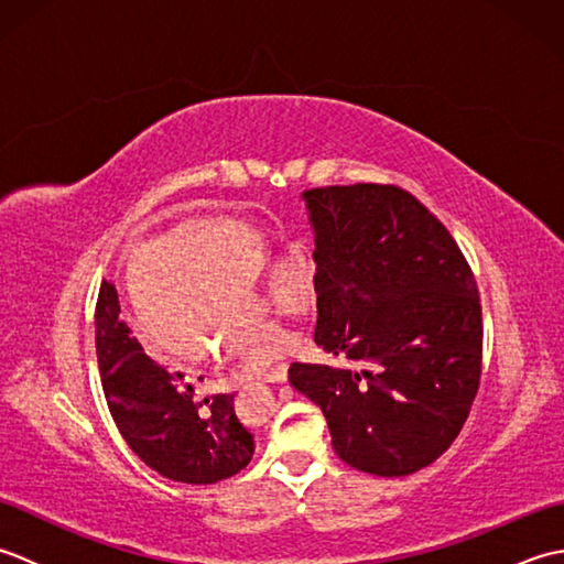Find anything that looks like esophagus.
Instances as JSON below:
<instances>
[{
  "mask_svg": "<svg viewBox=\"0 0 564 564\" xmlns=\"http://www.w3.org/2000/svg\"><path fill=\"white\" fill-rule=\"evenodd\" d=\"M285 378H289V366L281 364V366L271 368L269 373L263 376V382H285Z\"/></svg>",
  "mask_w": 564,
  "mask_h": 564,
  "instance_id": "34e87169",
  "label": "esophagus"
}]
</instances>
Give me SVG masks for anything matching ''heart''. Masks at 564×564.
<instances>
[{"label": "heart", "instance_id": "heart-1", "mask_svg": "<svg viewBox=\"0 0 564 564\" xmlns=\"http://www.w3.org/2000/svg\"><path fill=\"white\" fill-rule=\"evenodd\" d=\"M267 239L230 218H198L130 251L126 289L142 332L162 351L198 361L210 351L261 370L303 349L295 332L247 315L243 283L267 267ZM275 315L301 317L317 297V263L303 245H285L267 267Z\"/></svg>", "mask_w": 564, "mask_h": 564}]
</instances>
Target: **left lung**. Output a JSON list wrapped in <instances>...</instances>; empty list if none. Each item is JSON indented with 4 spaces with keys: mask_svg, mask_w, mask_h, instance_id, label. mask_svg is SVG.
<instances>
[{
    "mask_svg": "<svg viewBox=\"0 0 564 564\" xmlns=\"http://www.w3.org/2000/svg\"><path fill=\"white\" fill-rule=\"evenodd\" d=\"M94 325L109 412L142 463L186 485H213L245 470L254 438L235 416L232 394L196 400L184 373L154 361L123 322L111 281L101 283Z\"/></svg>",
    "mask_w": 564,
    "mask_h": 564,
    "instance_id": "obj_1",
    "label": "left lung"
}]
</instances>
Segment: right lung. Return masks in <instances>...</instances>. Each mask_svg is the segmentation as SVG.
<instances>
[{"label":"right lung","mask_w":564,"mask_h":564,"mask_svg":"<svg viewBox=\"0 0 564 564\" xmlns=\"http://www.w3.org/2000/svg\"><path fill=\"white\" fill-rule=\"evenodd\" d=\"M315 344L346 368L293 364L291 386L361 473L404 477L460 434L480 386L482 310L446 227L398 186L310 188Z\"/></svg>","instance_id":"obj_1"}]
</instances>
